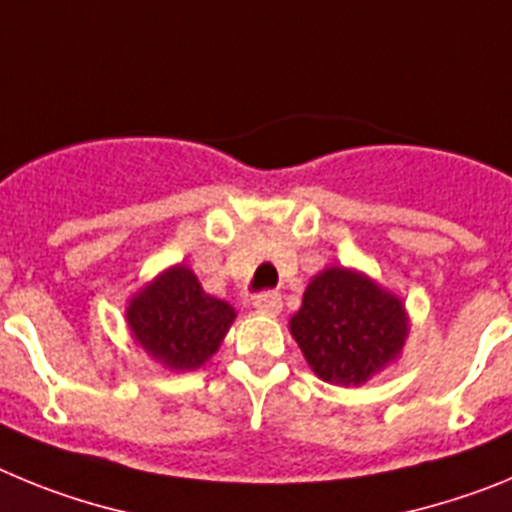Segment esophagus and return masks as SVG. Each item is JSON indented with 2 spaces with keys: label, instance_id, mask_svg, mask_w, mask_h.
Segmentation results:
<instances>
[{
  "label": "esophagus",
  "instance_id": "obj_1",
  "mask_svg": "<svg viewBox=\"0 0 512 512\" xmlns=\"http://www.w3.org/2000/svg\"><path fill=\"white\" fill-rule=\"evenodd\" d=\"M253 307L261 315H277L282 310V295L279 292H261V295L253 297Z\"/></svg>",
  "mask_w": 512,
  "mask_h": 512
}]
</instances>
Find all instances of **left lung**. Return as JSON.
Listing matches in <instances>:
<instances>
[{
	"mask_svg": "<svg viewBox=\"0 0 512 512\" xmlns=\"http://www.w3.org/2000/svg\"><path fill=\"white\" fill-rule=\"evenodd\" d=\"M289 330L320 379L359 387L400 354L408 318L395 295L364 274L333 266L305 289Z\"/></svg>",
	"mask_w": 512,
	"mask_h": 512,
	"instance_id": "1",
	"label": "left lung"
}]
</instances>
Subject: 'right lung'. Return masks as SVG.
<instances>
[{
    "mask_svg": "<svg viewBox=\"0 0 512 512\" xmlns=\"http://www.w3.org/2000/svg\"><path fill=\"white\" fill-rule=\"evenodd\" d=\"M235 310L210 297L187 266L164 271L130 300L135 341L169 369H197L215 354Z\"/></svg>",
    "mask_w": 512,
    "mask_h": 512,
    "instance_id": "right-lung-1",
    "label": "right lung"
}]
</instances>
